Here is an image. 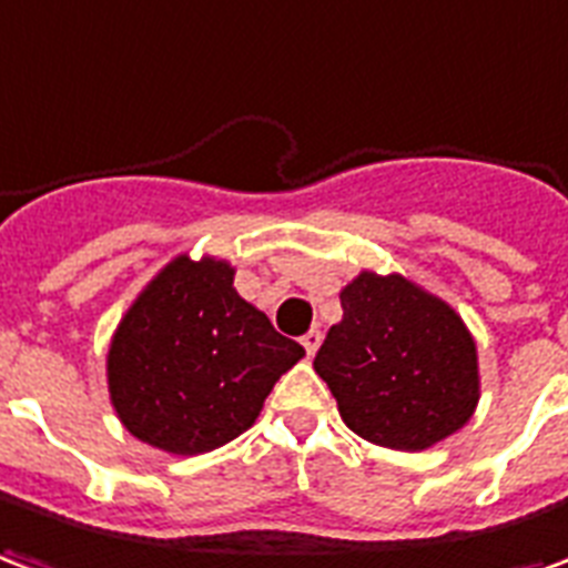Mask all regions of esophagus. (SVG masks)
<instances>
[{
  "label": "esophagus",
  "mask_w": 568,
  "mask_h": 568,
  "mask_svg": "<svg viewBox=\"0 0 568 568\" xmlns=\"http://www.w3.org/2000/svg\"><path fill=\"white\" fill-rule=\"evenodd\" d=\"M321 338H324V335H321V329H308V333H305L300 338L302 347H305V354H308V357H314V354H317V347H321Z\"/></svg>",
  "instance_id": "esophagus-1"
}]
</instances>
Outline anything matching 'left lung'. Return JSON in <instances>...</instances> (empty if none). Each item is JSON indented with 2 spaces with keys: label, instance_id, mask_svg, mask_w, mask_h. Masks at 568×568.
Instances as JSON below:
<instances>
[{
  "label": "left lung",
  "instance_id": "obj_1",
  "mask_svg": "<svg viewBox=\"0 0 568 568\" xmlns=\"http://www.w3.org/2000/svg\"><path fill=\"white\" fill-rule=\"evenodd\" d=\"M342 321L314 357L359 438L426 450L469 424L481 399L478 347L448 302L399 272L363 268L342 287Z\"/></svg>",
  "mask_w": 568,
  "mask_h": 568
}]
</instances>
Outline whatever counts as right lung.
<instances>
[{"label":"right lung","mask_w":568,"mask_h":568,"mask_svg":"<svg viewBox=\"0 0 568 568\" xmlns=\"http://www.w3.org/2000/svg\"><path fill=\"white\" fill-rule=\"evenodd\" d=\"M233 281L226 260L178 254L120 317L109 396L144 445L175 457L221 448L254 426L275 381L305 357Z\"/></svg>","instance_id":"right-lung-1"}]
</instances>
